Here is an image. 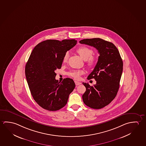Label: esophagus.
<instances>
[{"mask_svg":"<svg viewBox=\"0 0 146 146\" xmlns=\"http://www.w3.org/2000/svg\"><path fill=\"white\" fill-rule=\"evenodd\" d=\"M75 84H76V86H78L79 84H81V83L80 82H78V81H75Z\"/></svg>","mask_w":146,"mask_h":146,"instance_id":"1","label":"esophagus"}]
</instances>
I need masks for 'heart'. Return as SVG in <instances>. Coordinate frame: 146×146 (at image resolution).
<instances>
[{"label":"heart","mask_w":146,"mask_h":146,"mask_svg":"<svg viewBox=\"0 0 146 146\" xmlns=\"http://www.w3.org/2000/svg\"><path fill=\"white\" fill-rule=\"evenodd\" d=\"M76 52L81 58L85 60L86 64L89 67H93L95 65L97 62V58L96 56L92 55L93 54V51L86 46H81L77 48ZM69 58V53H65L64 58L63 62H66ZM84 70H71L67 72V75L69 76L74 78V79L78 80L80 78V76L84 73Z\"/></svg>","instance_id":"1"}]
</instances>
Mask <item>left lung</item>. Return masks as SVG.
<instances>
[{"label":"left lung","mask_w":146,"mask_h":146,"mask_svg":"<svg viewBox=\"0 0 146 146\" xmlns=\"http://www.w3.org/2000/svg\"><path fill=\"white\" fill-rule=\"evenodd\" d=\"M82 44L93 46L100 55L94 69L88 79L94 78L96 84H82L86 91L82 95L84 103L94 109H101L109 104L117 94L123 72V61L119 51L113 43L102 38L84 39Z\"/></svg>","instance_id":"8db88e82"}]
</instances>
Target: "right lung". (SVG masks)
Listing matches in <instances>:
<instances>
[{
    "mask_svg": "<svg viewBox=\"0 0 146 146\" xmlns=\"http://www.w3.org/2000/svg\"><path fill=\"white\" fill-rule=\"evenodd\" d=\"M77 41L47 40L38 44L32 51L25 73L31 95L41 108L56 111L64 107L75 84L69 78L60 82L55 79V71L62 67L67 51Z\"/></svg>",
    "mask_w": 146,
    "mask_h": 146,
    "instance_id": "right-lung-1",
    "label": "right lung"
}]
</instances>
